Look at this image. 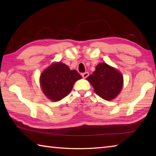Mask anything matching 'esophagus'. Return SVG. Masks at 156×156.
Here are the masks:
<instances>
[{
  "instance_id": "obj_1",
  "label": "esophagus",
  "mask_w": 156,
  "mask_h": 156,
  "mask_svg": "<svg viewBox=\"0 0 156 156\" xmlns=\"http://www.w3.org/2000/svg\"><path fill=\"white\" fill-rule=\"evenodd\" d=\"M82 76H83V77L84 78H87L88 76H89V73H88V72H84V73H82Z\"/></svg>"
}]
</instances>
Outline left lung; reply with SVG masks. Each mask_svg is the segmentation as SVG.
Returning <instances> with one entry per match:
<instances>
[{
  "mask_svg": "<svg viewBox=\"0 0 156 156\" xmlns=\"http://www.w3.org/2000/svg\"><path fill=\"white\" fill-rule=\"evenodd\" d=\"M98 96L111 100L118 96L122 89L123 77L121 73L106 63L98 65L96 71L87 78Z\"/></svg>",
  "mask_w": 156,
  "mask_h": 156,
  "instance_id": "left-lung-1",
  "label": "left lung"
}]
</instances>
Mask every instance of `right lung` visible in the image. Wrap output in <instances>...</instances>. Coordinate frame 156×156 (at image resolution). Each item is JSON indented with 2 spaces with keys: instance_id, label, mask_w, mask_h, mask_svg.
Returning <instances> with one entry per match:
<instances>
[{
  "instance_id": "1",
  "label": "right lung",
  "mask_w": 156,
  "mask_h": 156,
  "mask_svg": "<svg viewBox=\"0 0 156 156\" xmlns=\"http://www.w3.org/2000/svg\"><path fill=\"white\" fill-rule=\"evenodd\" d=\"M82 78L76 70H70L62 62L54 63L41 75L40 82L44 95L53 101H59L70 93L75 82Z\"/></svg>"
}]
</instances>
